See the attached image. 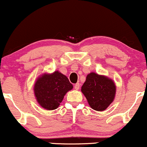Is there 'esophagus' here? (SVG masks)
Here are the masks:
<instances>
[{
  "instance_id": "1",
  "label": "esophagus",
  "mask_w": 147,
  "mask_h": 147,
  "mask_svg": "<svg viewBox=\"0 0 147 147\" xmlns=\"http://www.w3.org/2000/svg\"><path fill=\"white\" fill-rule=\"evenodd\" d=\"M79 87H80V84H79V83H77L75 85V90H79Z\"/></svg>"
}]
</instances>
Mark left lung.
Instances as JSON below:
<instances>
[{
	"instance_id": "8db88e82",
	"label": "left lung",
	"mask_w": 147,
	"mask_h": 147,
	"mask_svg": "<svg viewBox=\"0 0 147 147\" xmlns=\"http://www.w3.org/2000/svg\"><path fill=\"white\" fill-rule=\"evenodd\" d=\"M81 90L93 110L103 111L114 101L116 86L106 76L92 72L88 74Z\"/></svg>"
}]
</instances>
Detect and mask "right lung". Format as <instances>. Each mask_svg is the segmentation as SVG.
Segmentation results:
<instances>
[{
    "label": "right lung",
    "instance_id": "add662e5",
    "mask_svg": "<svg viewBox=\"0 0 147 147\" xmlns=\"http://www.w3.org/2000/svg\"><path fill=\"white\" fill-rule=\"evenodd\" d=\"M72 88L68 77L57 70L40 75L35 81L34 93L42 108L52 111L59 106L64 96Z\"/></svg>",
    "mask_w": 147,
    "mask_h": 147
}]
</instances>
